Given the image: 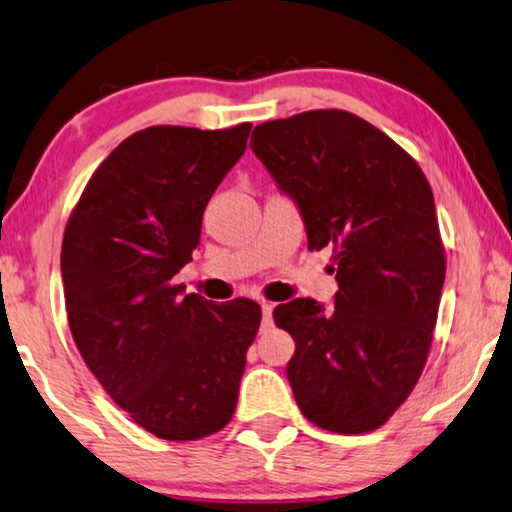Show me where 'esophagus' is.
I'll return each mask as SVG.
<instances>
[{
    "instance_id": "obj_1",
    "label": "esophagus",
    "mask_w": 512,
    "mask_h": 512,
    "mask_svg": "<svg viewBox=\"0 0 512 512\" xmlns=\"http://www.w3.org/2000/svg\"><path fill=\"white\" fill-rule=\"evenodd\" d=\"M271 320H274V304L262 302V325L269 327Z\"/></svg>"
}]
</instances>
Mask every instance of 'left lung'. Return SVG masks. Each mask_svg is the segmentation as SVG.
I'll return each instance as SVG.
<instances>
[{
    "label": "left lung",
    "mask_w": 512,
    "mask_h": 512,
    "mask_svg": "<svg viewBox=\"0 0 512 512\" xmlns=\"http://www.w3.org/2000/svg\"><path fill=\"white\" fill-rule=\"evenodd\" d=\"M252 152L295 201L309 250H332L335 309L278 304L299 410L335 433L379 428L412 393L445 285L435 201L417 161L356 114L311 109L255 128Z\"/></svg>",
    "instance_id": "1"
}]
</instances>
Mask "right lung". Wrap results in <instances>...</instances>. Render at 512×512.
I'll use <instances>...</instances> for the list:
<instances>
[{"instance_id":"add662e5","label":"right lung","mask_w":512,"mask_h":512,"mask_svg":"<svg viewBox=\"0 0 512 512\" xmlns=\"http://www.w3.org/2000/svg\"><path fill=\"white\" fill-rule=\"evenodd\" d=\"M227 131L152 126L100 163L65 227L60 271L74 344L135 424L199 440L229 424L262 311L182 295L203 210L248 145Z\"/></svg>"}]
</instances>
